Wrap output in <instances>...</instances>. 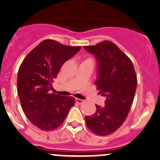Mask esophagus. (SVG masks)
<instances>
[{"label": "esophagus", "instance_id": "esophagus-1", "mask_svg": "<svg viewBox=\"0 0 160 160\" xmlns=\"http://www.w3.org/2000/svg\"><path fill=\"white\" fill-rule=\"evenodd\" d=\"M75 101H76V103H77V104H82L83 103V102H84V100H81V99H78V98H75Z\"/></svg>", "mask_w": 160, "mask_h": 160}]
</instances>
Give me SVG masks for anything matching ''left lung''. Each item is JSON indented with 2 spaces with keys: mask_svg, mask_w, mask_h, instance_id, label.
Listing matches in <instances>:
<instances>
[{
  "mask_svg": "<svg viewBox=\"0 0 160 160\" xmlns=\"http://www.w3.org/2000/svg\"><path fill=\"white\" fill-rule=\"evenodd\" d=\"M84 48L97 58L98 74L94 84L106 97L105 105H96L95 113L85 117L86 126L95 134L107 136L127 119L136 92L137 74L131 60L110 41Z\"/></svg>",
  "mask_w": 160,
  "mask_h": 160,
  "instance_id": "obj_1",
  "label": "left lung"
}]
</instances>
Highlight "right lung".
Returning a JSON list of instances; mask_svg holds the SVG:
<instances>
[{
  "label": "right lung",
  "instance_id": "obj_1",
  "mask_svg": "<svg viewBox=\"0 0 160 160\" xmlns=\"http://www.w3.org/2000/svg\"><path fill=\"white\" fill-rule=\"evenodd\" d=\"M81 46H68L46 39L27 55L19 68L17 90L19 100L30 122L44 131L61 126L74 105L72 97L51 93L52 83L62 65Z\"/></svg>",
  "mask_w": 160,
  "mask_h": 160
}]
</instances>
